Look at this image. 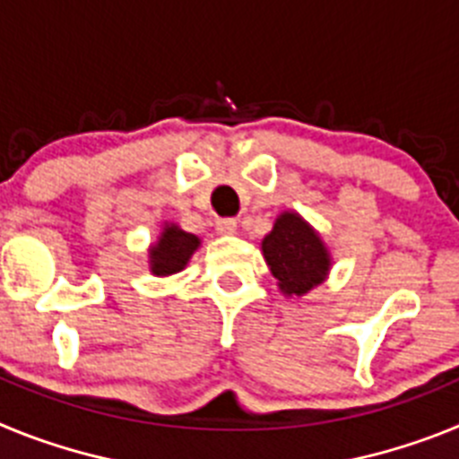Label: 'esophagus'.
<instances>
[{"instance_id":"34e87169","label":"esophagus","mask_w":459,"mask_h":459,"mask_svg":"<svg viewBox=\"0 0 459 459\" xmlns=\"http://www.w3.org/2000/svg\"><path fill=\"white\" fill-rule=\"evenodd\" d=\"M216 230H218V234H234L237 232V221H234V218H221V221L216 222Z\"/></svg>"}]
</instances>
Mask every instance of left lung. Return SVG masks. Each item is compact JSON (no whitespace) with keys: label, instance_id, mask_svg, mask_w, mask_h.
<instances>
[{"label":"left lung","instance_id":"8db88e82","mask_svg":"<svg viewBox=\"0 0 459 459\" xmlns=\"http://www.w3.org/2000/svg\"><path fill=\"white\" fill-rule=\"evenodd\" d=\"M266 264L285 294L303 296L328 273L331 259L317 232L296 213H282L262 241Z\"/></svg>","mask_w":459,"mask_h":459}]
</instances>
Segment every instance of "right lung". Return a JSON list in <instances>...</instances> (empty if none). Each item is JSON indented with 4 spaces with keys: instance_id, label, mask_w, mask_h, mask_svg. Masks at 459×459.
Here are the masks:
<instances>
[{
    "instance_id": "obj_1",
    "label": "right lung",
    "mask_w": 459,
    "mask_h": 459,
    "mask_svg": "<svg viewBox=\"0 0 459 459\" xmlns=\"http://www.w3.org/2000/svg\"><path fill=\"white\" fill-rule=\"evenodd\" d=\"M200 246V238L195 234L184 232L179 227H165L160 238H158V246H153L149 250V257H152V271L156 275H172L179 273L186 264H188L190 255L195 253V248Z\"/></svg>"
}]
</instances>
